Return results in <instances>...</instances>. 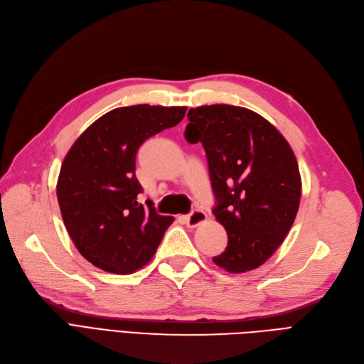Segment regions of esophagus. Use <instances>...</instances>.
Here are the masks:
<instances>
[{"label": "esophagus", "mask_w": 364, "mask_h": 364, "mask_svg": "<svg viewBox=\"0 0 364 364\" xmlns=\"http://www.w3.org/2000/svg\"><path fill=\"white\" fill-rule=\"evenodd\" d=\"M207 220V214H205V211H203V210H193L189 216H186L184 218V222H186V225L187 226H191V228H195V226H199L200 223H204Z\"/></svg>", "instance_id": "1"}]
</instances>
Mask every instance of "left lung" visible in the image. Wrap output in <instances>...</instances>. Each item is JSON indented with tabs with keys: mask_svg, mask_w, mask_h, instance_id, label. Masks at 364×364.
<instances>
[{
	"mask_svg": "<svg viewBox=\"0 0 364 364\" xmlns=\"http://www.w3.org/2000/svg\"><path fill=\"white\" fill-rule=\"evenodd\" d=\"M184 136L204 146L216 207L228 246L213 261L230 273H246L277 250L297 216L301 178L297 159L282 133L241 106L191 109Z\"/></svg>",
	"mask_w": 364,
	"mask_h": 364,
	"instance_id": "obj_1",
	"label": "left lung"
}]
</instances>
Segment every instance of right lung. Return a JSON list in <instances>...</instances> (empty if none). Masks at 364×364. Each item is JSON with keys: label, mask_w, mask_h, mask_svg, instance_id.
I'll use <instances>...</instances> for the list:
<instances>
[{"label": "right lung", "mask_w": 364, "mask_h": 364, "mask_svg": "<svg viewBox=\"0 0 364 364\" xmlns=\"http://www.w3.org/2000/svg\"><path fill=\"white\" fill-rule=\"evenodd\" d=\"M186 106L117 107L76 139L57 183L61 216L82 257L102 270L130 274L151 261L172 216L138 203V148L177 126Z\"/></svg>", "instance_id": "right-lung-1"}]
</instances>
